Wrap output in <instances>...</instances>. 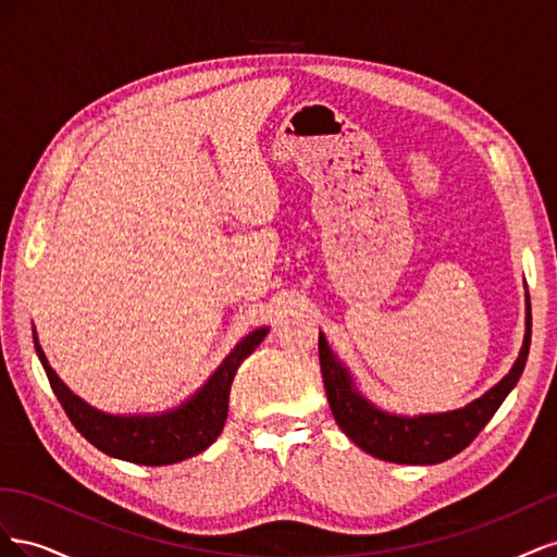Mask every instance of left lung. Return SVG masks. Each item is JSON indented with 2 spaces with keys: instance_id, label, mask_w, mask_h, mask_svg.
<instances>
[{
  "instance_id": "left-lung-1",
  "label": "left lung",
  "mask_w": 557,
  "mask_h": 557,
  "mask_svg": "<svg viewBox=\"0 0 557 557\" xmlns=\"http://www.w3.org/2000/svg\"><path fill=\"white\" fill-rule=\"evenodd\" d=\"M525 309V339H522L520 356L513 362L511 372L504 376L491 391L479 399L469 401L467 407L446 413H423V416H395L376 409L367 401L358 387L352 385L348 369L334 356L327 346L325 334L318 336L320 372H323L325 393L332 416L352 444L374 458L397 462V465H436L465 450L476 434L495 416L499 404L507 399L518 383L522 369L528 362L530 336H532V309L530 297Z\"/></svg>"
}]
</instances>
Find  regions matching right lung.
<instances>
[{
	"instance_id": "add662e5",
	"label": "right lung",
	"mask_w": 557,
	"mask_h": 557,
	"mask_svg": "<svg viewBox=\"0 0 557 557\" xmlns=\"http://www.w3.org/2000/svg\"><path fill=\"white\" fill-rule=\"evenodd\" d=\"M267 332L269 327H260L244 336L221 362V367L209 376V381L188 401H183L181 407L172 411L156 416H111L92 409L90 404L76 397L58 379L53 367L48 364L44 356L37 336L35 346L50 387H53L55 397L60 399L64 413L70 416L74 428L92 446L104 450L107 455H113L117 460L160 467L193 458V455L207 450L215 442V436L223 432L227 418V401L234 374H237L239 364L250 352L260 346Z\"/></svg>"
}]
</instances>
